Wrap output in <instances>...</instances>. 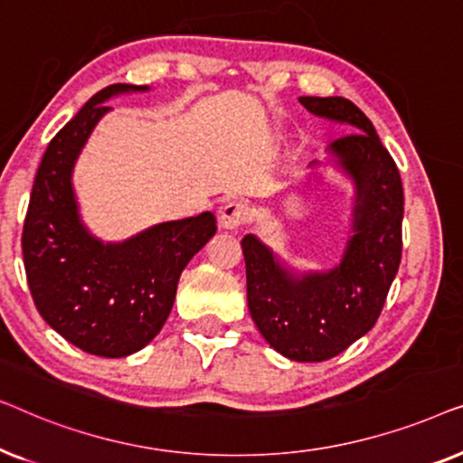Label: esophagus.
<instances>
[{
	"mask_svg": "<svg viewBox=\"0 0 463 463\" xmlns=\"http://www.w3.org/2000/svg\"><path fill=\"white\" fill-rule=\"evenodd\" d=\"M246 217H249V208L238 200H227L219 208V225L223 230H238L240 225H244Z\"/></svg>",
	"mask_w": 463,
	"mask_h": 463,
	"instance_id": "esophagus-1",
	"label": "esophagus"
}]
</instances>
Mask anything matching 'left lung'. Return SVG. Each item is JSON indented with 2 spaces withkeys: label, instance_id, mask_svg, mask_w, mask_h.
I'll use <instances>...</instances> for the list:
<instances>
[{
  "label": "left lung",
  "instance_id": "1",
  "mask_svg": "<svg viewBox=\"0 0 463 463\" xmlns=\"http://www.w3.org/2000/svg\"><path fill=\"white\" fill-rule=\"evenodd\" d=\"M314 116L347 124L331 154L356 183L354 236L325 274L284 268L261 240L244 236L246 297L252 320L282 356L322 363L369 333L382 314L402 257V181L371 119L344 97H301Z\"/></svg>",
  "mask_w": 463,
  "mask_h": 463
}]
</instances>
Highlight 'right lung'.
I'll use <instances>...</instances> for the list:
<instances>
[{
	"label": "right lung",
	"instance_id": "1",
	"mask_svg": "<svg viewBox=\"0 0 463 463\" xmlns=\"http://www.w3.org/2000/svg\"><path fill=\"white\" fill-rule=\"evenodd\" d=\"M147 86L111 84L94 94L48 143L23 227V259L42 318L69 344L94 356L122 358L160 333L181 271L217 232L213 213L168 221L135 238L105 244L80 219L73 164L105 100Z\"/></svg>",
	"mask_w": 463,
	"mask_h": 463
}]
</instances>
